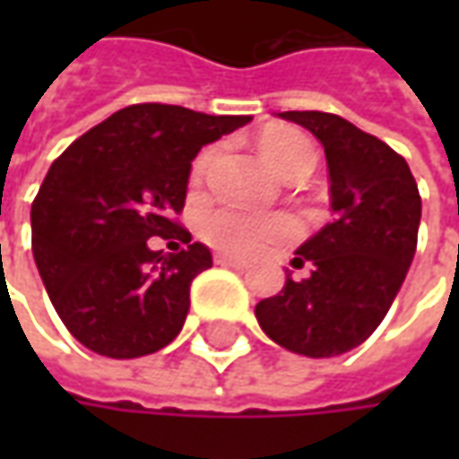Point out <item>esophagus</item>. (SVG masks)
Listing matches in <instances>:
<instances>
[{
	"label": "esophagus",
	"instance_id": "obj_1",
	"mask_svg": "<svg viewBox=\"0 0 459 459\" xmlns=\"http://www.w3.org/2000/svg\"><path fill=\"white\" fill-rule=\"evenodd\" d=\"M217 263H220V265H227V268H235V271H245V268H247L242 260H235V257L227 255H217Z\"/></svg>",
	"mask_w": 459,
	"mask_h": 459
}]
</instances>
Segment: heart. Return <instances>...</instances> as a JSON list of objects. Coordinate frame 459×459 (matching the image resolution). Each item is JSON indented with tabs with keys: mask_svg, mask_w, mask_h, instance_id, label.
Returning <instances> with one entry per match:
<instances>
[{
	"mask_svg": "<svg viewBox=\"0 0 459 459\" xmlns=\"http://www.w3.org/2000/svg\"><path fill=\"white\" fill-rule=\"evenodd\" d=\"M260 152L275 173L286 176L291 168L314 163V148L307 137L289 127H273L260 137ZM212 152L206 151L194 163V181H199L209 166ZM202 238L230 255H255L263 247L296 238V224L286 217H253L230 209L209 212L202 220Z\"/></svg>",
	"mask_w": 459,
	"mask_h": 459,
	"instance_id": "obj_1",
	"label": "heart"
}]
</instances>
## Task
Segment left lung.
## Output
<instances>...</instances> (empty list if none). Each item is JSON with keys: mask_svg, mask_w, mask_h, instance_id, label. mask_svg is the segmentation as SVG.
Returning <instances> with one entry per match:
<instances>
[{"mask_svg": "<svg viewBox=\"0 0 459 459\" xmlns=\"http://www.w3.org/2000/svg\"><path fill=\"white\" fill-rule=\"evenodd\" d=\"M325 148L334 220L296 247L293 281L255 307L275 344L307 358H334L362 344L383 322L411 268L421 199L409 163L383 140L326 112H281Z\"/></svg>", "mask_w": 459, "mask_h": 459, "instance_id": "8db88e82", "label": "left lung"}]
</instances>
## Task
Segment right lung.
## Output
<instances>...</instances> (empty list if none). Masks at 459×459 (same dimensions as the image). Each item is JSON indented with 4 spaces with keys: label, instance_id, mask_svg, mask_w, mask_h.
I'll return each mask as SVG.
<instances>
[{
    "label": "right lung",
    "instance_id": "obj_1",
    "mask_svg": "<svg viewBox=\"0 0 459 459\" xmlns=\"http://www.w3.org/2000/svg\"><path fill=\"white\" fill-rule=\"evenodd\" d=\"M250 115L133 104L81 134L50 166L32 202V255L68 332L91 352L130 360L184 329L188 289L212 253L173 221L191 160ZM151 237L186 242L151 251Z\"/></svg>",
    "mask_w": 459,
    "mask_h": 459
}]
</instances>
